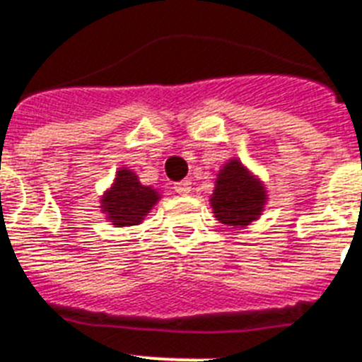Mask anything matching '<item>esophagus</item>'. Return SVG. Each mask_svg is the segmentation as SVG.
<instances>
[{
  "label": "esophagus",
  "instance_id": "esophagus-1",
  "mask_svg": "<svg viewBox=\"0 0 362 362\" xmlns=\"http://www.w3.org/2000/svg\"><path fill=\"white\" fill-rule=\"evenodd\" d=\"M175 191L180 195H187L191 191V180H180L175 184Z\"/></svg>",
  "mask_w": 362,
  "mask_h": 362
}]
</instances>
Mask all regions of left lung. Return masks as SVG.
I'll use <instances>...</instances> for the list:
<instances>
[{
  "mask_svg": "<svg viewBox=\"0 0 362 362\" xmlns=\"http://www.w3.org/2000/svg\"><path fill=\"white\" fill-rule=\"evenodd\" d=\"M269 195L265 184L239 158H230L217 173L209 206L221 224L245 228L263 214Z\"/></svg>",
  "mask_w": 362,
  "mask_h": 362,
  "instance_id": "1",
  "label": "left lung"
}]
</instances>
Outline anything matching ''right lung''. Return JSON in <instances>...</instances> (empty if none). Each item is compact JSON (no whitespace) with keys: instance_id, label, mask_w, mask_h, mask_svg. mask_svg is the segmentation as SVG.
Returning a JSON list of instances; mask_svg holds the SVG:
<instances>
[{"instance_id":"obj_1","label":"right lung","mask_w":362,"mask_h":362,"mask_svg":"<svg viewBox=\"0 0 362 362\" xmlns=\"http://www.w3.org/2000/svg\"><path fill=\"white\" fill-rule=\"evenodd\" d=\"M160 199V191L153 186H144L132 169L119 167L112 186L101 195L99 208L115 228L136 226L144 223Z\"/></svg>"}]
</instances>
